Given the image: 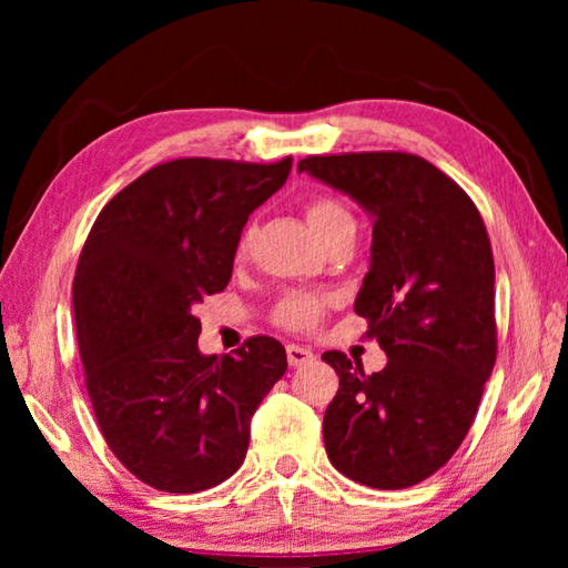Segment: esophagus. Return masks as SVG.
<instances>
[{"mask_svg": "<svg viewBox=\"0 0 568 568\" xmlns=\"http://www.w3.org/2000/svg\"><path fill=\"white\" fill-rule=\"evenodd\" d=\"M315 358L311 348H303V345H287V363L293 365V368H301V365L311 363Z\"/></svg>", "mask_w": 568, "mask_h": 568, "instance_id": "esophagus-1", "label": "esophagus"}]
</instances>
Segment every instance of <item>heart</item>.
I'll return each mask as SVG.
<instances>
[{
  "instance_id": "1",
  "label": "heart",
  "mask_w": 568,
  "mask_h": 568,
  "mask_svg": "<svg viewBox=\"0 0 568 568\" xmlns=\"http://www.w3.org/2000/svg\"><path fill=\"white\" fill-rule=\"evenodd\" d=\"M305 220L315 237L328 240L333 233L345 227H355L353 213L338 197L331 195H315L305 203ZM250 233L240 237V253L247 247ZM325 307H328V297L321 293H287L275 307V323L283 325L287 331H311L323 318Z\"/></svg>"
}]
</instances>
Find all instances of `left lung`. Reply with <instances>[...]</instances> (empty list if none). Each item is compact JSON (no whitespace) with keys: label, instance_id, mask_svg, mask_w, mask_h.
<instances>
[{"label":"left lung","instance_id":"obj_1","mask_svg":"<svg viewBox=\"0 0 568 568\" xmlns=\"http://www.w3.org/2000/svg\"><path fill=\"white\" fill-rule=\"evenodd\" d=\"M297 172L373 215L371 271L355 313L388 363L323 353L341 388L323 418L331 464L355 484L396 491L436 474L464 444L496 363V271L478 207L410 152L311 155Z\"/></svg>","mask_w":568,"mask_h":568}]
</instances>
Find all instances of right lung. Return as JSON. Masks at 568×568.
<instances>
[{
    "mask_svg": "<svg viewBox=\"0 0 568 568\" xmlns=\"http://www.w3.org/2000/svg\"><path fill=\"white\" fill-rule=\"evenodd\" d=\"M291 168L293 158L162 162L120 190L84 240L72 283L84 386L112 454L158 491L197 494L233 476L250 418L287 368L271 335L203 355L192 307L225 291L250 213Z\"/></svg>",
    "mask_w": 568,
    "mask_h": 568,
    "instance_id": "add662e5",
    "label": "right lung"
}]
</instances>
